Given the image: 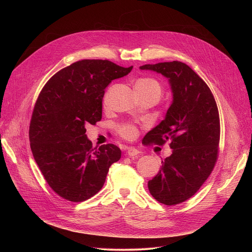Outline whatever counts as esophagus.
I'll return each mask as SVG.
<instances>
[{"instance_id":"1","label":"esophagus","mask_w":252,"mask_h":252,"mask_svg":"<svg viewBox=\"0 0 252 252\" xmlns=\"http://www.w3.org/2000/svg\"><path fill=\"white\" fill-rule=\"evenodd\" d=\"M126 153H127V156H129V158H135L140 154V152L135 148H128Z\"/></svg>"}]
</instances>
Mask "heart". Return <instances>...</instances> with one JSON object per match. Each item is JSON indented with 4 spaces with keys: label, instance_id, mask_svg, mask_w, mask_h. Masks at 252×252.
Instances as JSON below:
<instances>
[{
    "label": "heart",
    "instance_id": "b5f03b06",
    "mask_svg": "<svg viewBox=\"0 0 252 252\" xmlns=\"http://www.w3.org/2000/svg\"><path fill=\"white\" fill-rule=\"evenodd\" d=\"M136 87H140L142 89L145 90H148V91H152V92H155L156 94H158V96L161 95V93H162V88L160 86V84L155 80V79H152V78H146V79H140L136 82L135 84ZM119 131H120V134L126 138V139H132L136 136L137 134V129L134 126L132 125H124V126H121L119 127Z\"/></svg>",
    "mask_w": 252,
    "mask_h": 252
}]
</instances>
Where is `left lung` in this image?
Returning a JSON list of instances; mask_svg holds the SVG:
<instances>
[{
	"label": "left lung",
	"instance_id": "8db88e82",
	"mask_svg": "<svg viewBox=\"0 0 252 252\" xmlns=\"http://www.w3.org/2000/svg\"><path fill=\"white\" fill-rule=\"evenodd\" d=\"M168 79L172 102L165 118L143 137L142 143L162 146L169 140L172 153L161 160L158 173L148 183L151 194L160 203H182L200 189L219 156L220 114L205 82L182 62L145 64Z\"/></svg>",
	"mask_w": 252,
	"mask_h": 252
}]
</instances>
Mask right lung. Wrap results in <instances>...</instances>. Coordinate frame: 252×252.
Returning <instances> with one entry per match:
<instances>
[{"instance_id": "1", "label": "right lung", "mask_w": 252, "mask_h": 252, "mask_svg": "<svg viewBox=\"0 0 252 252\" xmlns=\"http://www.w3.org/2000/svg\"><path fill=\"white\" fill-rule=\"evenodd\" d=\"M131 69L107 60H82L59 70L41 91L30 124L31 150L61 197L73 202L91 198L120 160L122 152L113 143L93 149L86 126L101 120L104 89Z\"/></svg>"}]
</instances>
